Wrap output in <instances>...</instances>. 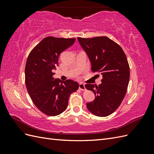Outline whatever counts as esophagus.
Masks as SVG:
<instances>
[{
    "label": "esophagus",
    "mask_w": 154,
    "mask_h": 154,
    "mask_svg": "<svg viewBox=\"0 0 154 154\" xmlns=\"http://www.w3.org/2000/svg\"><path fill=\"white\" fill-rule=\"evenodd\" d=\"M79 88H80L81 91H85V85L83 84V83H80V84H79Z\"/></svg>",
    "instance_id": "34e87169"
}]
</instances>
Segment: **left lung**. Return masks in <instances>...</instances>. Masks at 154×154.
Returning <instances> with one entry per match:
<instances>
[{
    "label": "left lung",
    "mask_w": 154,
    "mask_h": 154,
    "mask_svg": "<svg viewBox=\"0 0 154 154\" xmlns=\"http://www.w3.org/2000/svg\"><path fill=\"white\" fill-rule=\"evenodd\" d=\"M78 40L90 60L92 71L100 72L103 77L98 86L85 85L96 96L87 107L93 114L106 117L118 108L127 92L130 79L127 57L120 45L106 36L78 37Z\"/></svg>",
    "instance_id": "obj_1"
}]
</instances>
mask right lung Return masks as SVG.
<instances>
[{"label":"right lung","instance_id":"add662e5","mask_svg":"<svg viewBox=\"0 0 154 154\" xmlns=\"http://www.w3.org/2000/svg\"><path fill=\"white\" fill-rule=\"evenodd\" d=\"M76 38H44L30 52L25 67L27 92L35 105L49 116H58L67 109L69 96L79 84L72 80L62 81L53 77L59 55L71 46Z\"/></svg>","mask_w":154,"mask_h":154}]
</instances>
